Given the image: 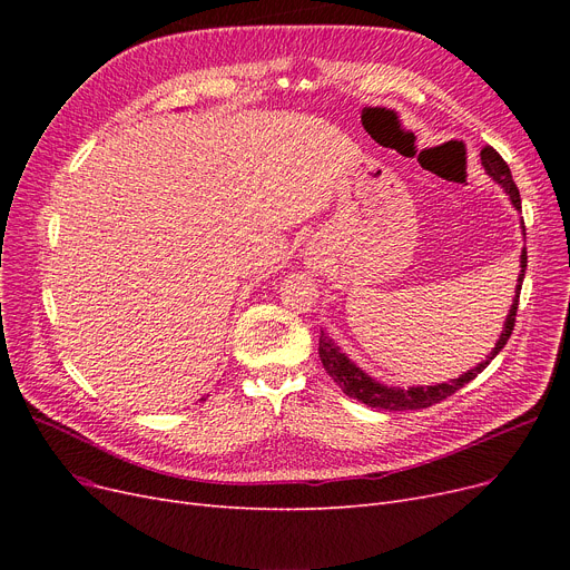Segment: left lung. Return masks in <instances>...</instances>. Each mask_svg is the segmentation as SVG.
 Listing matches in <instances>:
<instances>
[{
	"label": "left lung",
	"instance_id": "left-lung-1",
	"mask_svg": "<svg viewBox=\"0 0 570 570\" xmlns=\"http://www.w3.org/2000/svg\"><path fill=\"white\" fill-rule=\"evenodd\" d=\"M481 161L488 170V175L494 179L497 185L503 187V191L508 194V198H511L513 207L518 209V213H522V200H520V189L518 185L513 183V175H511V168H508V164L501 159V155L497 153L494 147H483L481 149ZM524 273H527V247L522 249V256H520V275H518V286H515V297H513V305L511 309H508V316H505V323H503V331L497 340V346L492 348V353L485 357V361L481 365H475L473 370L464 372L460 379H453L448 383H436V385H413L409 387V391H404V387H393V385H383L379 381H374L370 374H365L361 367H357L355 363H351L346 353H342V348L327 337L323 331H321V337H318V357L321 363L325 367V372L331 374V379L342 387L344 395L363 402L372 409H387V411H406V409H428L445 397H451L453 393H458L462 385H466L469 381H473L478 374H481L494 357L497 353L505 346L508 337H511L513 327H515V316H518V303H520V291H522V279H524Z\"/></svg>",
	"mask_w": 570,
	"mask_h": 570
}]
</instances>
